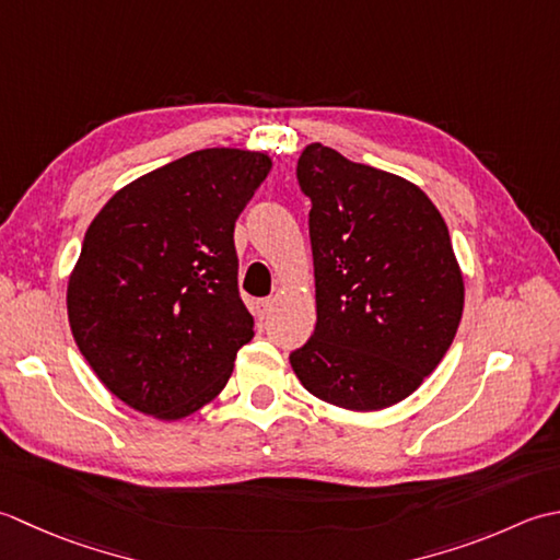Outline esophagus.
Returning <instances> with one entry per match:
<instances>
[{
	"label": "esophagus",
	"instance_id": "34e87169",
	"mask_svg": "<svg viewBox=\"0 0 560 560\" xmlns=\"http://www.w3.org/2000/svg\"><path fill=\"white\" fill-rule=\"evenodd\" d=\"M272 310H276V302H272V300L256 302V316L260 318V322H264V318H268Z\"/></svg>",
	"mask_w": 560,
	"mask_h": 560
}]
</instances>
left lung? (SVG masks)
Returning <instances> with one entry per match:
<instances>
[{"mask_svg": "<svg viewBox=\"0 0 560 560\" xmlns=\"http://www.w3.org/2000/svg\"><path fill=\"white\" fill-rule=\"evenodd\" d=\"M316 328L290 355L296 380L352 413L396 406L442 362L464 276L440 210L408 178L306 144Z\"/></svg>", "mask_w": 560, "mask_h": 560, "instance_id": "obj_1", "label": "left lung"}]
</instances>
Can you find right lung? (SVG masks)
Wrapping results in <instances>:
<instances>
[{
	"instance_id": "obj_1",
	"label": "right lung",
	"mask_w": 560,
	"mask_h": 560,
	"mask_svg": "<svg viewBox=\"0 0 560 560\" xmlns=\"http://www.w3.org/2000/svg\"><path fill=\"white\" fill-rule=\"evenodd\" d=\"M272 162L212 147L122 186L67 280L74 343L106 389L164 423L214 401L254 338L238 296L234 222Z\"/></svg>"
}]
</instances>
